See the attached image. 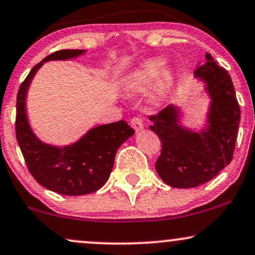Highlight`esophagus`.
Returning <instances> with one entry per match:
<instances>
[{
  "label": "esophagus",
  "instance_id": "34e87169",
  "mask_svg": "<svg viewBox=\"0 0 255 255\" xmlns=\"http://www.w3.org/2000/svg\"><path fill=\"white\" fill-rule=\"evenodd\" d=\"M130 125L131 127L134 128V130L135 131H140L144 128V122H142V120L140 118H133L130 120Z\"/></svg>",
  "mask_w": 255,
  "mask_h": 255
}]
</instances>
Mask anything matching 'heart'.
Instances as JSON below:
<instances>
[{
    "instance_id": "1",
    "label": "heart",
    "mask_w": 255,
    "mask_h": 255,
    "mask_svg": "<svg viewBox=\"0 0 255 255\" xmlns=\"http://www.w3.org/2000/svg\"><path fill=\"white\" fill-rule=\"evenodd\" d=\"M164 67L165 60L162 57H154L145 61L127 78L125 83L126 92H141L157 81L151 92L150 99L154 104L162 103L169 96L174 85V73L169 69L164 71Z\"/></svg>"
}]
</instances>
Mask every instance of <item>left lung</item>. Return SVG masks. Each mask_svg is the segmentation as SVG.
<instances>
[{
  "instance_id": "8db88e82",
  "label": "left lung",
  "mask_w": 255,
  "mask_h": 255,
  "mask_svg": "<svg viewBox=\"0 0 255 255\" xmlns=\"http://www.w3.org/2000/svg\"><path fill=\"white\" fill-rule=\"evenodd\" d=\"M195 77L206 83L212 103L206 129L192 131L178 125V110L168 105L148 116L150 129L162 140L156 162L160 178L175 188H193L209 182L233 159L240 125V105L229 73L206 54Z\"/></svg>"
}]
</instances>
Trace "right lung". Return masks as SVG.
<instances>
[{"mask_svg": "<svg viewBox=\"0 0 255 255\" xmlns=\"http://www.w3.org/2000/svg\"><path fill=\"white\" fill-rule=\"evenodd\" d=\"M84 50H58L46 56L26 77L16 96L15 134L28 171L46 189L63 195H84L104 186L113 170L118 148L134 129L121 120L98 126L75 144L56 147L44 144L32 131L26 116V92L34 74L45 61L68 60Z\"/></svg>", "mask_w": 255, "mask_h": 255, "instance_id": "right-lung-1", "label": "right lung"}]
</instances>
